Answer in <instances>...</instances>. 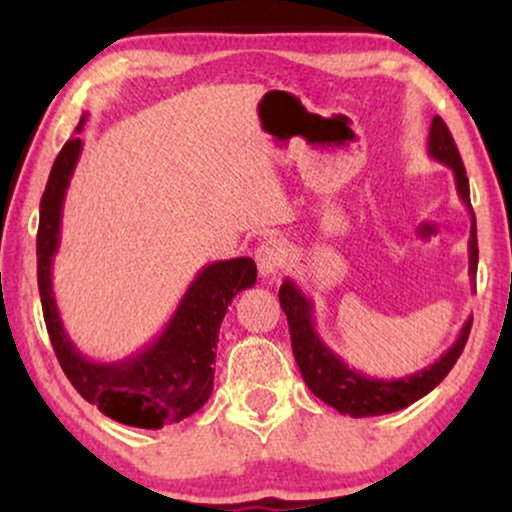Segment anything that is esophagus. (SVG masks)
<instances>
[{"label": "esophagus", "mask_w": 512, "mask_h": 512, "mask_svg": "<svg viewBox=\"0 0 512 512\" xmlns=\"http://www.w3.org/2000/svg\"><path fill=\"white\" fill-rule=\"evenodd\" d=\"M286 247L284 242L279 240H268L263 242L261 247L256 249V265H258V275L263 279H270L275 277L279 270H282V265L286 263Z\"/></svg>", "instance_id": "1"}]
</instances>
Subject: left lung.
Here are the masks:
<instances>
[{"label":"left lung","mask_w":512,"mask_h":512,"mask_svg":"<svg viewBox=\"0 0 512 512\" xmlns=\"http://www.w3.org/2000/svg\"><path fill=\"white\" fill-rule=\"evenodd\" d=\"M429 156L438 163L447 165L454 174V184L461 202L471 212V240H468V275L471 279L478 272V235H475V214L471 207V188H468L466 167L461 163L459 149L454 144L445 121L440 116H433L429 130ZM279 305L286 314L291 331V347L300 375L310 391L321 401L331 405L340 415L349 417H377L389 415V412L403 410L419 398L429 394L445 380L454 363L464 352L468 333H471L473 317L466 319L459 338L454 345L440 356L436 363L426 366L417 373L398 377V380H380V377L363 375L359 370L349 366L333 352L331 347L321 340V335L314 328V307L312 300L298 289L293 279L286 277L279 286Z\"/></svg>","instance_id":"8db88e82"}]
</instances>
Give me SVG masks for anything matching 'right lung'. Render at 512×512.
<instances>
[{"mask_svg":"<svg viewBox=\"0 0 512 512\" xmlns=\"http://www.w3.org/2000/svg\"><path fill=\"white\" fill-rule=\"evenodd\" d=\"M86 118L88 114L81 116L76 132L83 130ZM81 149L79 135L62 146L41 195L37 279L44 321L67 380L88 403L114 422L160 429L191 417L212 396L221 321L237 293L256 284V263L251 258H230L205 265L156 340L121 361L88 359L62 326L51 279L60 247L62 205Z\"/></svg>","mask_w":512,"mask_h":512,"instance_id":"1","label":"right lung"}]
</instances>
